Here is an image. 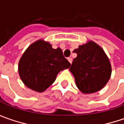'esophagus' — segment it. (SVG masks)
I'll return each mask as SVG.
<instances>
[{"instance_id":"34e87169","label":"esophagus","mask_w":124,"mask_h":124,"mask_svg":"<svg viewBox=\"0 0 124 124\" xmlns=\"http://www.w3.org/2000/svg\"><path fill=\"white\" fill-rule=\"evenodd\" d=\"M67 60L69 61V62H70V64H72V59L71 57H68V58H67Z\"/></svg>"}]
</instances>
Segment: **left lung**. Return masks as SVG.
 Masks as SVG:
<instances>
[{
	"instance_id": "left-lung-1",
	"label": "left lung",
	"mask_w": 124,
	"mask_h": 124,
	"mask_svg": "<svg viewBox=\"0 0 124 124\" xmlns=\"http://www.w3.org/2000/svg\"><path fill=\"white\" fill-rule=\"evenodd\" d=\"M77 57L70 68L76 85L85 94L99 91L111 75V65L103 49L93 41L79 46L74 51Z\"/></svg>"
}]
</instances>
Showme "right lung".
<instances>
[{
	"mask_svg": "<svg viewBox=\"0 0 124 124\" xmlns=\"http://www.w3.org/2000/svg\"><path fill=\"white\" fill-rule=\"evenodd\" d=\"M70 66L60 48L54 49L49 42L39 39L23 54L18 62V73L26 86L41 93L54 82L60 71Z\"/></svg>",
	"mask_w": 124,
	"mask_h": 124,
	"instance_id": "right-lung-1",
	"label": "right lung"
}]
</instances>
